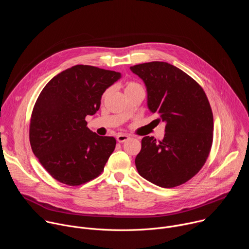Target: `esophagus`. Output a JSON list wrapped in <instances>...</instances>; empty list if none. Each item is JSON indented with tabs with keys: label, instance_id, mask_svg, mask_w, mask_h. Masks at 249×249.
Listing matches in <instances>:
<instances>
[{
	"label": "esophagus",
	"instance_id": "34e87169",
	"mask_svg": "<svg viewBox=\"0 0 249 249\" xmlns=\"http://www.w3.org/2000/svg\"><path fill=\"white\" fill-rule=\"evenodd\" d=\"M128 139H129V136H127V135H125V134H119V135H117V137H116V140L119 142V143H123V142L127 141Z\"/></svg>",
	"mask_w": 249,
	"mask_h": 249
}]
</instances>
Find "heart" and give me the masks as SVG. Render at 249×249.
Wrapping results in <instances>:
<instances>
[{
    "mask_svg": "<svg viewBox=\"0 0 249 249\" xmlns=\"http://www.w3.org/2000/svg\"><path fill=\"white\" fill-rule=\"evenodd\" d=\"M136 90H144L143 88H142L138 83L136 82H132V81H129L127 83H125L124 85V91L125 93H128V92H132V91H136ZM110 92V89H107L105 90L103 95H102V98L104 99L106 96L108 95V93Z\"/></svg>",
    "mask_w": 249,
    "mask_h": 249,
    "instance_id": "heart-1",
    "label": "heart"
}]
</instances>
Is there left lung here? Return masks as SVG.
Segmentation results:
<instances>
[{"instance_id": "obj_1", "label": "left lung", "mask_w": 249, "mask_h": 249, "mask_svg": "<svg viewBox=\"0 0 249 249\" xmlns=\"http://www.w3.org/2000/svg\"><path fill=\"white\" fill-rule=\"evenodd\" d=\"M130 69L146 85L149 109L166 124L161 141L150 136L142 139L135 159L137 170L158 186L181 185L199 172L211 151L214 121L207 95L190 76L166 62Z\"/></svg>"}]
</instances>
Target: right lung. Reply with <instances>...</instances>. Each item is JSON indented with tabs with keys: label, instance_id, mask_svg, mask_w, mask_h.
<instances>
[{
	"label": "right lung",
	"instance_id": "right-lung-1",
	"mask_svg": "<svg viewBox=\"0 0 249 249\" xmlns=\"http://www.w3.org/2000/svg\"><path fill=\"white\" fill-rule=\"evenodd\" d=\"M120 78L114 71L76 65L40 92L31 114L29 142L34 156L59 182L78 186L102 172L116 140L90 131L86 117L95 114L105 89Z\"/></svg>",
	"mask_w": 249,
	"mask_h": 249
}]
</instances>
